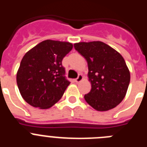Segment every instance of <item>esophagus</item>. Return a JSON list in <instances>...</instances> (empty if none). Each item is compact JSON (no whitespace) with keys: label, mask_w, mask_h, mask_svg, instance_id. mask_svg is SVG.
I'll return each mask as SVG.
<instances>
[{"label":"esophagus","mask_w":147,"mask_h":147,"mask_svg":"<svg viewBox=\"0 0 147 147\" xmlns=\"http://www.w3.org/2000/svg\"><path fill=\"white\" fill-rule=\"evenodd\" d=\"M82 80H83L82 75L80 74L79 76H78V77L76 78V79H75L74 82H76V83H79V82H81Z\"/></svg>","instance_id":"obj_1"}]
</instances>
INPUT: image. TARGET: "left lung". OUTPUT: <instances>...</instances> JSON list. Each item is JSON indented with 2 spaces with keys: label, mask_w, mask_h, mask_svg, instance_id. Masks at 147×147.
Here are the masks:
<instances>
[{
  "label": "left lung",
  "mask_w": 147,
  "mask_h": 147,
  "mask_svg": "<svg viewBox=\"0 0 147 147\" xmlns=\"http://www.w3.org/2000/svg\"><path fill=\"white\" fill-rule=\"evenodd\" d=\"M74 48L88 62L90 91L84 98L98 111L116 107L124 99L130 74L122 56L100 41L79 42Z\"/></svg>",
  "instance_id": "1"
}]
</instances>
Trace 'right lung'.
Here are the masks:
<instances>
[{
    "mask_svg": "<svg viewBox=\"0 0 147 147\" xmlns=\"http://www.w3.org/2000/svg\"><path fill=\"white\" fill-rule=\"evenodd\" d=\"M72 48L70 42L47 40L24 55L17 73V84L27 103L48 109L62 98L70 84L62 61Z\"/></svg>",
    "mask_w": 147,
    "mask_h": 147,
    "instance_id": "1",
    "label": "right lung"
}]
</instances>
